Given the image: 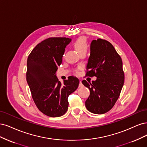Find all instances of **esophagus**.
Wrapping results in <instances>:
<instances>
[{
  "label": "esophagus",
  "instance_id": "esophagus-1",
  "mask_svg": "<svg viewBox=\"0 0 147 147\" xmlns=\"http://www.w3.org/2000/svg\"><path fill=\"white\" fill-rule=\"evenodd\" d=\"M82 86H83V84H82V81H81V80H80L79 87H82Z\"/></svg>",
  "mask_w": 147,
  "mask_h": 147
}]
</instances>
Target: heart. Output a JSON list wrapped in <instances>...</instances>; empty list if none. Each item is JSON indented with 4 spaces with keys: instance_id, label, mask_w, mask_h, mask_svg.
I'll return each instance as SVG.
<instances>
[{
    "instance_id": "1",
    "label": "heart",
    "mask_w": 147,
    "mask_h": 147,
    "mask_svg": "<svg viewBox=\"0 0 147 147\" xmlns=\"http://www.w3.org/2000/svg\"><path fill=\"white\" fill-rule=\"evenodd\" d=\"M73 46L74 48L80 54L82 53H87L88 49V44L86 39L84 37H80L73 42ZM76 71L78 73L79 69L76 70Z\"/></svg>"
}]
</instances>
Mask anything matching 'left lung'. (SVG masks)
<instances>
[{"mask_svg":"<svg viewBox=\"0 0 147 147\" xmlns=\"http://www.w3.org/2000/svg\"><path fill=\"white\" fill-rule=\"evenodd\" d=\"M86 76L97 78L92 83L82 81L90 92L86 101L87 110L95 114L109 111L119 98L125 80L121 57L110 42L101 38L92 41Z\"/></svg>","mask_w":147,"mask_h":147,"instance_id":"left-lung-1","label":"left lung"}]
</instances>
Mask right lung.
Here are the masks:
<instances>
[{
    "mask_svg": "<svg viewBox=\"0 0 147 147\" xmlns=\"http://www.w3.org/2000/svg\"><path fill=\"white\" fill-rule=\"evenodd\" d=\"M71 39L52 37L42 41L27 59L26 79L38 109L47 116L58 117L68 110V98L79 86V79L69 76L61 84L55 73Z\"/></svg>",
    "mask_w": 147,
    "mask_h": 147,
    "instance_id": "add662e5",
    "label": "right lung"
}]
</instances>
